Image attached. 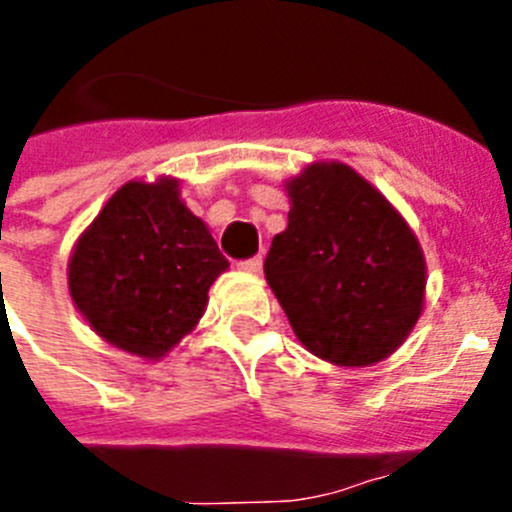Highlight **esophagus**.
<instances>
[{"label": "esophagus", "instance_id": "1", "mask_svg": "<svg viewBox=\"0 0 512 512\" xmlns=\"http://www.w3.org/2000/svg\"><path fill=\"white\" fill-rule=\"evenodd\" d=\"M240 267L245 272H252V275H260V272H262V257H252V260L240 262Z\"/></svg>", "mask_w": 512, "mask_h": 512}]
</instances>
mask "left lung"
Segmentation results:
<instances>
[{
	"label": "left lung",
	"mask_w": 512,
	"mask_h": 512,
	"mask_svg": "<svg viewBox=\"0 0 512 512\" xmlns=\"http://www.w3.org/2000/svg\"><path fill=\"white\" fill-rule=\"evenodd\" d=\"M285 191L288 227L272 237L265 280L293 333L333 366L379 364L424 310L427 262L417 234L341 161L308 164Z\"/></svg>",
	"instance_id": "8db88e82"
}]
</instances>
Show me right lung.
Instances as JSON below:
<instances>
[{
    "label": "right lung",
    "instance_id": "right-lung-1",
    "mask_svg": "<svg viewBox=\"0 0 512 512\" xmlns=\"http://www.w3.org/2000/svg\"><path fill=\"white\" fill-rule=\"evenodd\" d=\"M229 267L179 179H133L103 204L68 260V290L105 343L159 361L197 328Z\"/></svg>",
    "mask_w": 512,
    "mask_h": 512
}]
</instances>
